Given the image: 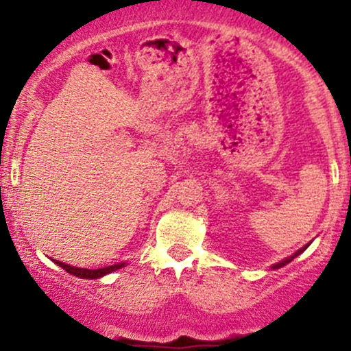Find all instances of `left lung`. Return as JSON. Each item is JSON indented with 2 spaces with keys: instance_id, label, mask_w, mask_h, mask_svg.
I'll use <instances>...</instances> for the list:
<instances>
[{
  "instance_id": "left-lung-1",
  "label": "left lung",
  "mask_w": 351,
  "mask_h": 351,
  "mask_svg": "<svg viewBox=\"0 0 351 351\" xmlns=\"http://www.w3.org/2000/svg\"><path fill=\"white\" fill-rule=\"evenodd\" d=\"M309 244L311 243H307L306 244V246H302V247H300V250H297L295 251V253H293L292 254V256H289V258H285V260H282V261H278V263H275V265H271V270H278V268H282V267H285V265L287 263H290V261H292L293 260V258H295V256H299V254L300 253H304V251H306L307 250V247H309Z\"/></svg>"
}]
</instances>
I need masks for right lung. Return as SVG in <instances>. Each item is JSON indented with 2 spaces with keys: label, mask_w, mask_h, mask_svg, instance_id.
I'll use <instances>...</instances> for the list:
<instances>
[{
  "label": "right lung",
  "mask_w": 351,
  "mask_h": 351,
  "mask_svg": "<svg viewBox=\"0 0 351 351\" xmlns=\"http://www.w3.org/2000/svg\"><path fill=\"white\" fill-rule=\"evenodd\" d=\"M54 261L58 267L64 268L67 274L74 275V277H80V278H86V280H93V278H101L105 277V275L112 274V271L115 270H120V268L125 267V261L123 263H115V265H110V267H105V268H97V270H90V268H77V267H71V265H66L62 263V261H58V260H52Z\"/></svg>",
  "instance_id": "right-lung-1"
}]
</instances>
